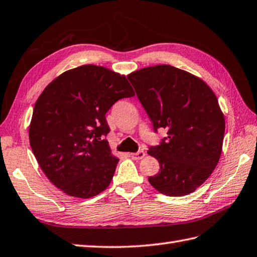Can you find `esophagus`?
Returning <instances> with one entry per match:
<instances>
[{
    "label": "esophagus",
    "mask_w": 257,
    "mask_h": 257,
    "mask_svg": "<svg viewBox=\"0 0 257 257\" xmlns=\"http://www.w3.org/2000/svg\"><path fill=\"white\" fill-rule=\"evenodd\" d=\"M145 155H146V154H145L144 151H139L136 153H131L130 154V156L132 157L133 159H135V161H140V159L143 158Z\"/></svg>",
    "instance_id": "obj_1"
}]
</instances>
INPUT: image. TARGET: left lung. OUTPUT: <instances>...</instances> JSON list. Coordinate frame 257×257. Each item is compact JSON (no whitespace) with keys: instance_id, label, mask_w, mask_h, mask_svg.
Returning <instances> with one entry per match:
<instances>
[{"instance_id":"obj_1","label":"left lung","mask_w":257,"mask_h":257,"mask_svg":"<svg viewBox=\"0 0 257 257\" xmlns=\"http://www.w3.org/2000/svg\"><path fill=\"white\" fill-rule=\"evenodd\" d=\"M127 78L154 131L167 130V138L147 152L161 166L148 181L170 197L193 192L222 153L225 121L214 92L200 78L169 65L143 68Z\"/></svg>"}]
</instances>
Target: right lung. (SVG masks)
<instances>
[{
    "instance_id": "right-lung-1",
    "label": "right lung",
    "mask_w": 257,
    "mask_h": 257,
    "mask_svg": "<svg viewBox=\"0 0 257 257\" xmlns=\"http://www.w3.org/2000/svg\"><path fill=\"white\" fill-rule=\"evenodd\" d=\"M134 94L126 77L94 65L65 71L44 89L34 106L30 143L57 188L82 199L106 189L118 158L104 140L105 114Z\"/></svg>"
}]
</instances>
